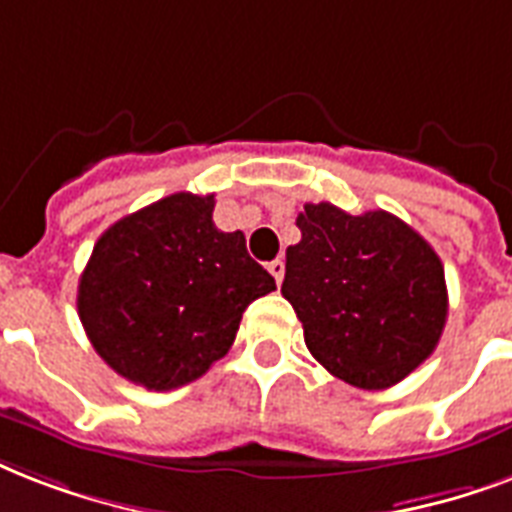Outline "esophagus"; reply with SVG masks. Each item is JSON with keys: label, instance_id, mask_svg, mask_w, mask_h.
Wrapping results in <instances>:
<instances>
[{"label": "esophagus", "instance_id": "1", "mask_svg": "<svg viewBox=\"0 0 512 512\" xmlns=\"http://www.w3.org/2000/svg\"><path fill=\"white\" fill-rule=\"evenodd\" d=\"M269 275L275 277V283L280 285L283 283V275H285V261L283 259H275V261H269Z\"/></svg>", "mask_w": 512, "mask_h": 512}]
</instances>
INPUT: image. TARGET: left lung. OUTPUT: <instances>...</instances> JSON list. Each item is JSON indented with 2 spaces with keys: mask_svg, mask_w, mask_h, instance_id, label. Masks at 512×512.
<instances>
[{
  "mask_svg": "<svg viewBox=\"0 0 512 512\" xmlns=\"http://www.w3.org/2000/svg\"><path fill=\"white\" fill-rule=\"evenodd\" d=\"M285 251L283 296L320 366L363 390H387L433 355L449 293L438 253L387 211L360 216L307 202Z\"/></svg>",
  "mask_w": 512,
  "mask_h": 512,
  "instance_id": "obj_1",
  "label": "left lung"
}]
</instances>
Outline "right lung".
<instances>
[{
  "instance_id": "obj_1",
  "label": "right lung",
  "mask_w": 512,
  "mask_h": 512,
  "mask_svg": "<svg viewBox=\"0 0 512 512\" xmlns=\"http://www.w3.org/2000/svg\"><path fill=\"white\" fill-rule=\"evenodd\" d=\"M213 205V194L178 192L130 213L98 237L79 277L87 339L146 390L205 374L235 342L245 307L275 291L243 232L216 229Z\"/></svg>"
}]
</instances>
